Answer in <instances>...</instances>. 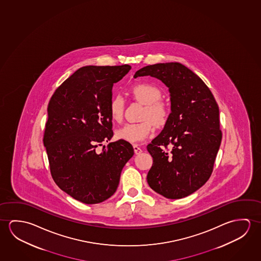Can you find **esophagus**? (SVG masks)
<instances>
[{
	"instance_id": "1",
	"label": "esophagus",
	"mask_w": 261,
	"mask_h": 261,
	"mask_svg": "<svg viewBox=\"0 0 261 261\" xmlns=\"http://www.w3.org/2000/svg\"><path fill=\"white\" fill-rule=\"evenodd\" d=\"M133 149H134V152H135V154H141V152H142V149L138 146V145L134 144L133 145Z\"/></svg>"
}]
</instances>
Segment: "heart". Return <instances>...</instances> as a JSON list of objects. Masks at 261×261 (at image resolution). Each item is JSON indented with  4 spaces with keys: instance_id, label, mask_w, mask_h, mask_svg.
Returning a JSON list of instances; mask_svg holds the SVG:
<instances>
[{
    "instance_id": "heart-1",
    "label": "heart",
    "mask_w": 261,
    "mask_h": 261,
    "mask_svg": "<svg viewBox=\"0 0 261 261\" xmlns=\"http://www.w3.org/2000/svg\"><path fill=\"white\" fill-rule=\"evenodd\" d=\"M133 97L142 104H145L141 114V122L127 123L116 132L119 140L130 143L144 141L154 130V123L157 126L165 124L169 112L162 102V91L155 85L149 83H139L130 89ZM125 100L121 95L113 96L109 104V113L111 119L120 122L123 118Z\"/></svg>"
}]
</instances>
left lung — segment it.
<instances>
[{"label": "left lung", "instance_id": "obj_1", "mask_svg": "<svg viewBox=\"0 0 261 261\" xmlns=\"http://www.w3.org/2000/svg\"><path fill=\"white\" fill-rule=\"evenodd\" d=\"M141 76L161 80L171 104L164 128L147 146L153 158L147 181L167 199H181L201 188L213 171L222 138L219 106L202 80L181 63L143 67L134 78Z\"/></svg>", "mask_w": 261, "mask_h": 261}]
</instances>
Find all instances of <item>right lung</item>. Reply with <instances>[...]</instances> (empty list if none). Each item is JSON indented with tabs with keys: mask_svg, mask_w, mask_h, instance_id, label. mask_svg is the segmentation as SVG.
<instances>
[{
	"mask_svg": "<svg viewBox=\"0 0 261 261\" xmlns=\"http://www.w3.org/2000/svg\"><path fill=\"white\" fill-rule=\"evenodd\" d=\"M132 67L85 66L59 86L48 104L43 144L54 182L85 204H97L115 193L120 173L134 154L127 141L113 136L109 104L113 83ZM105 148V146H103Z\"/></svg>",
	"mask_w": 261,
	"mask_h": 261,
	"instance_id": "right-lung-1",
	"label": "right lung"
}]
</instances>
